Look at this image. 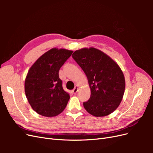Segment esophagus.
<instances>
[{"mask_svg": "<svg viewBox=\"0 0 153 153\" xmlns=\"http://www.w3.org/2000/svg\"><path fill=\"white\" fill-rule=\"evenodd\" d=\"M78 85H76L75 87V88H74V89L73 90V94H76V92H78Z\"/></svg>", "mask_w": 153, "mask_h": 153, "instance_id": "obj_1", "label": "esophagus"}]
</instances>
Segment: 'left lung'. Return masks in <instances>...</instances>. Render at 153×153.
I'll return each mask as SVG.
<instances>
[{"instance_id": "8db88e82", "label": "left lung", "mask_w": 153, "mask_h": 153, "mask_svg": "<svg viewBox=\"0 0 153 153\" xmlns=\"http://www.w3.org/2000/svg\"><path fill=\"white\" fill-rule=\"evenodd\" d=\"M72 57L86 75L91 89L89 100L84 103L95 117L112 113L121 102L125 89L123 73L107 55L94 48L76 50Z\"/></svg>"}]
</instances>
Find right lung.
Returning <instances> with one entry per match:
<instances>
[{"mask_svg": "<svg viewBox=\"0 0 153 153\" xmlns=\"http://www.w3.org/2000/svg\"><path fill=\"white\" fill-rule=\"evenodd\" d=\"M72 53L66 49H51L37 60L27 73L26 97L32 109L43 116H56L66 108L70 97L63 89L59 71Z\"/></svg>", "mask_w": 153, "mask_h": 153, "instance_id": "add662e5", "label": "right lung"}]
</instances>
